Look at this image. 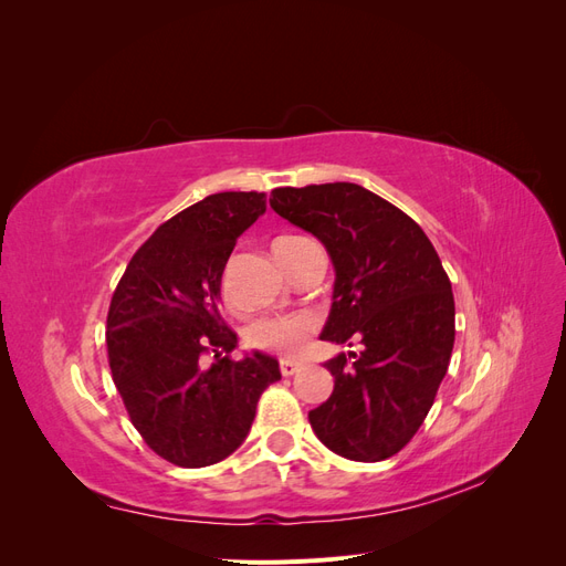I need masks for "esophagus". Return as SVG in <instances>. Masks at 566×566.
Returning <instances> with one entry per match:
<instances>
[{
  "label": "esophagus",
  "instance_id": "34e87169",
  "mask_svg": "<svg viewBox=\"0 0 566 566\" xmlns=\"http://www.w3.org/2000/svg\"><path fill=\"white\" fill-rule=\"evenodd\" d=\"M297 370H302L300 361H293V358H281V373L285 375V378H290V375H295Z\"/></svg>",
  "mask_w": 566,
  "mask_h": 566
}]
</instances>
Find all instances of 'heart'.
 Masks as SVG:
<instances>
[{
	"label": "heart",
	"instance_id": "1",
	"mask_svg": "<svg viewBox=\"0 0 566 566\" xmlns=\"http://www.w3.org/2000/svg\"><path fill=\"white\" fill-rule=\"evenodd\" d=\"M316 321L312 316H273L256 321L250 328V342L266 352L293 356L304 349L306 339L314 333Z\"/></svg>",
	"mask_w": 566,
	"mask_h": 566
}]
</instances>
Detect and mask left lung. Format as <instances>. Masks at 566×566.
Listing matches in <instances>:
<instances>
[{"instance_id": "obj_1", "label": "left lung", "mask_w": 566, "mask_h": 566, "mask_svg": "<svg viewBox=\"0 0 566 566\" xmlns=\"http://www.w3.org/2000/svg\"><path fill=\"white\" fill-rule=\"evenodd\" d=\"M271 208L331 254L333 304L321 339L354 335L364 349L337 354L328 401L310 410L333 453L378 462L399 453L430 413L455 339L451 281L413 219L368 188L335 181L273 188Z\"/></svg>"}]
</instances>
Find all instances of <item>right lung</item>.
<instances>
[{
  "label": "right lung",
  "mask_w": 566,
  "mask_h": 566,
  "mask_svg": "<svg viewBox=\"0 0 566 566\" xmlns=\"http://www.w3.org/2000/svg\"><path fill=\"white\" fill-rule=\"evenodd\" d=\"M264 212L266 198L256 191L202 198L136 250L113 293V382L136 432L172 465L208 468L229 458L245 441L262 391L281 380L269 354L233 361L238 337L219 316L221 273L238 235Z\"/></svg>",
  "instance_id": "add662e5"
}]
</instances>
